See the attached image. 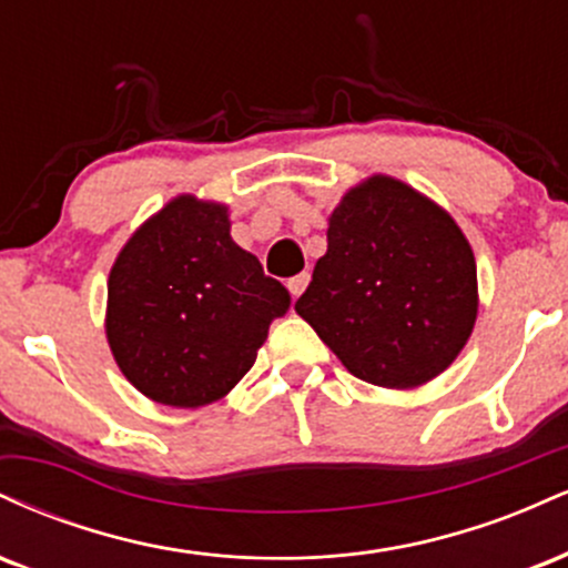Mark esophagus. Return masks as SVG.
<instances>
[{
    "label": "esophagus",
    "mask_w": 568,
    "mask_h": 568,
    "mask_svg": "<svg viewBox=\"0 0 568 568\" xmlns=\"http://www.w3.org/2000/svg\"><path fill=\"white\" fill-rule=\"evenodd\" d=\"M306 285H310V272H302V275L291 277V280H288V291H291V296H293V298L302 296Z\"/></svg>",
    "instance_id": "esophagus-1"
}]
</instances>
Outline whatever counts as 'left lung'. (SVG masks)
I'll return each instance as SVG.
<instances>
[{"instance_id": "left-lung-1", "label": "left lung", "mask_w": 568, "mask_h": 568, "mask_svg": "<svg viewBox=\"0 0 568 568\" xmlns=\"http://www.w3.org/2000/svg\"><path fill=\"white\" fill-rule=\"evenodd\" d=\"M296 312L357 379L427 384L456 361L478 317L467 237L433 200L389 175L352 186L328 219Z\"/></svg>"}]
</instances>
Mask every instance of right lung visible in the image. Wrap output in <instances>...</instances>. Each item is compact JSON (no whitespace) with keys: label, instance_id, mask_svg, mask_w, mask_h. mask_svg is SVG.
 I'll use <instances>...</instances> for the list:
<instances>
[{"label":"right lung","instance_id":"right-lung-1","mask_svg":"<svg viewBox=\"0 0 568 568\" xmlns=\"http://www.w3.org/2000/svg\"><path fill=\"white\" fill-rule=\"evenodd\" d=\"M230 226L226 205L181 194L143 221L109 272V347L125 379L162 406L221 400L291 306Z\"/></svg>","mask_w":568,"mask_h":568}]
</instances>
